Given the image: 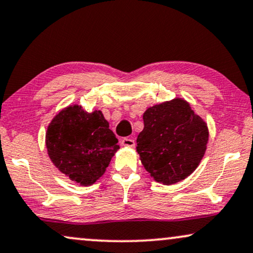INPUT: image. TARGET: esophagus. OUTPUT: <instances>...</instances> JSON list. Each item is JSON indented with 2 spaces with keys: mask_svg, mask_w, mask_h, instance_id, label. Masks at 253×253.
<instances>
[{
  "mask_svg": "<svg viewBox=\"0 0 253 253\" xmlns=\"http://www.w3.org/2000/svg\"><path fill=\"white\" fill-rule=\"evenodd\" d=\"M120 142H121V146H124V147L132 148V147L135 146V141H134L133 139H129V137H124V139L121 140Z\"/></svg>",
  "mask_w": 253,
  "mask_h": 253,
  "instance_id": "obj_1",
  "label": "esophagus"
}]
</instances>
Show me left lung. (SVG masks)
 <instances>
[{"mask_svg":"<svg viewBox=\"0 0 253 253\" xmlns=\"http://www.w3.org/2000/svg\"><path fill=\"white\" fill-rule=\"evenodd\" d=\"M143 123L136 151L150 177L172 185L193 173L206 153L210 132L190 103L176 97L148 107Z\"/></svg>","mask_w":253,"mask_h":253,"instance_id":"1","label":"left lung"}]
</instances>
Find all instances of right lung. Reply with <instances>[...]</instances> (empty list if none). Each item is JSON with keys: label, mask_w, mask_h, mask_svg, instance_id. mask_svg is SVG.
Instances as JSON below:
<instances>
[{"label": "right lung", "mask_w": 253, "mask_h": 253, "mask_svg": "<svg viewBox=\"0 0 253 253\" xmlns=\"http://www.w3.org/2000/svg\"><path fill=\"white\" fill-rule=\"evenodd\" d=\"M45 142L56 169L81 186L95 184L120 148L102 111L89 113L79 104L65 107L50 120Z\"/></svg>", "instance_id": "add662e5"}]
</instances>
